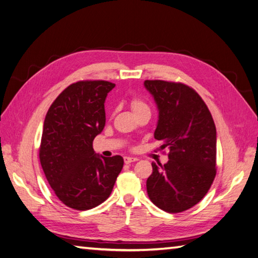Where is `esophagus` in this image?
Instances as JSON below:
<instances>
[{
    "label": "esophagus",
    "instance_id": "1",
    "mask_svg": "<svg viewBox=\"0 0 258 258\" xmlns=\"http://www.w3.org/2000/svg\"><path fill=\"white\" fill-rule=\"evenodd\" d=\"M124 161H125V164H131V163H134V161H137V158H134V157H124Z\"/></svg>",
    "mask_w": 258,
    "mask_h": 258
}]
</instances>
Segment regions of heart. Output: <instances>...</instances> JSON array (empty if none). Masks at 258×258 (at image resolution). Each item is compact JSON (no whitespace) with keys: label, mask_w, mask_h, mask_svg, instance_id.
<instances>
[{"label":"heart","mask_w":258,"mask_h":258,"mask_svg":"<svg viewBox=\"0 0 258 258\" xmlns=\"http://www.w3.org/2000/svg\"><path fill=\"white\" fill-rule=\"evenodd\" d=\"M131 106L132 110L136 114H139L141 112H151V109H149V105L146 103L145 101L142 100L141 98H133L131 101Z\"/></svg>","instance_id":"heart-1"}]
</instances>
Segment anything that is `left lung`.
Segmentation results:
<instances>
[{
  "label": "left lung",
  "mask_w": 258,
  "mask_h": 258,
  "mask_svg": "<svg viewBox=\"0 0 258 258\" xmlns=\"http://www.w3.org/2000/svg\"><path fill=\"white\" fill-rule=\"evenodd\" d=\"M159 110L155 139L168 148V163H152L146 188L155 206L183 212L207 195L217 175V130L210 111L195 89L181 82L146 80Z\"/></svg>",
  "instance_id": "8db88e82"
}]
</instances>
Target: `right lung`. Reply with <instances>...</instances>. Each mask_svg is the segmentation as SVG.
I'll return each instance as SVG.
<instances>
[{
    "label": "right lung",
    "mask_w": 258,
    "mask_h": 258,
    "mask_svg": "<svg viewBox=\"0 0 258 258\" xmlns=\"http://www.w3.org/2000/svg\"><path fill=\"white\" fill-rule=\"evenodd\" d=\"M115 87L104 80L68 86L48 110L39 160L48 183L63 205L85 211L110 197L123 168L121 156L99 157L93 140L105 125L104 101Z\"/></svg>",
    "instance_id": "obj_1"
}]
</instances>
